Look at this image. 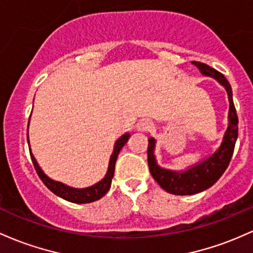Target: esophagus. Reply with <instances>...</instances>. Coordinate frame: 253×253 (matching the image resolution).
<instances>
[{"instance_id": "obj_1", "label": "esophagus", "mask_w": 253, "mask_h": 253, "mask_svg": "<svg viewBox=\"0 0 253 253\" xmlns=\"http://www.w3.org/2000/svg\"><path fill=\"white\" fill-rule=\"evenodd\" d=\"M152 127L153 124L149 121H147V119H142L137 123V130L141 132H148L152 130Z\"/></svg>"}]
</instances>
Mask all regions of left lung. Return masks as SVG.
<instances>
[{
  "label": "left lung",
  "mask_w": 253,
  "mask_h": 253,
  "mask_svg": "<svg viewBox=\"0 0 253 253\" xmlns=\"http://www.w3.org/2000/svg\"><path fill=\"white\" fill-rule=\"evenodd\" d=\"M200 72L206 76L216 79V80L225 87L228 94L229 112H228V126L223 136L221 146L214 154L209 158L204 159L201 163L191 166L186 171L177 172L169 169H161L157 164L154 157L155 140L150 137L148 140V166L150 174L153 175L159 185L165 191L173 195H195L209 189L218 180V178L223 174L231 163L233 155L235 141L238 138V116L235 111L233 96H232V87L227 79L220 72L214 68L209 67L202 62H192Z\"/></svg>",
  "instance_id": "obj_1"
}]
</instances>
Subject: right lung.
I'll return each instance as SVG.
<instances>
[{
	"mask_svg": "<svg viewBox=\"0 0 253 253\" xmlns=\"http://www.w3.org/2000/svg\"><path fill=\"white\" fill-rule=\"evenodd\" d=\"M28 123H30V119H28ZM130 135L129 134H124L123 136L118 138L117 142L115 144V149H113V153L110 158V163H109V169H107L106 175L104 177V179H101L99 183L94 184V185L89 186V188L86 189H74L70 188V186L65 185V184L59 183V181H55L52 179H50L44 172L42 171V169L39 167V165L37 164V160L33 157L32 152L30 150L31 154V159H32L33 166H35L37 173H38L39 178H41L42 183L46 185V188L52 191L53 194L59 196V197L64 198V200L69 201V202L73 203H90L94 202V201L100 200L103 196L109 191V189L111 188V183H112V178L113 174H115V165L116 161H117L118 154L121 152V149L123 148L124 144L126 143L127 140H129ZM27 142H28V148H30V141H28V132H27ZM31 149V148H30Z\"/></svg>",
	"mask_w": 253,
	"mask_h": 253,
	"instance_id": "right-lung-1",
	"label": "right lung"
}]
</instances>
